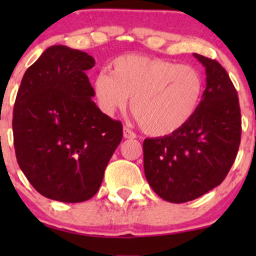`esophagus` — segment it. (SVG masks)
I'll use <instances>...</instances> for the list:
<instances>
[{
	"instance_id": "esophagus-1",
	"label": "esophagus",
	"mask_w": 256,
	"mask_h": 256,
	"mask_svg": "<svg viewBox=\"0 0 256 256\" xmlns=\"http://www.w3.org/2000/svg\"><path fill=\"white\" fill-rule=\"evenodd\" d=\"M122 135H124V138H136L135 134H134L132 131H131L130 128H124Z\"/></svg>"
}]
</instances>
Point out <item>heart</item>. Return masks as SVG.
<instances>
[{
	"mask_svg": "<svg viewBox=\"0 0 256 256\" xmlns=\"http://www.w3.org/2000/svg\"><path fill=\"white\" fill-rule=\"evenodd\" d=\"M112 73L102 70L94 78V94L108 115L131 112L146 134L167 136L182 128L200 105L203 79L200 72L161 58L128 54L114 59Z\"/></svg>",
	"mask_w": 256,
	"mask_h": 256,
	"instance_id": "obj_1",
	"label": "heart"
}]
</instances>
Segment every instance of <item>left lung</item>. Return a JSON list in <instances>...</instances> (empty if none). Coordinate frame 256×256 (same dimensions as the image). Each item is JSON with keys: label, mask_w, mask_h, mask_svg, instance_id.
Instances as JSON below:
<instances>
[{"label": "left lung", "mask_w": 256, "mask_h": 256, "mask_svg": "<svg viewBox=\"0 0 256 256\" xmlns=\"http://www.w3.org/2000/svg\"><path fill=\"white\" fill-rule=\"evenodd\" d=\"M193 56L207 76L197 112L176 132L144 141L147 182L171 203L193 200L220 184L233 166L242 135L238 94L228 73L216 60Z\"/></svg>", "instance_id": "1"}]
</instances>
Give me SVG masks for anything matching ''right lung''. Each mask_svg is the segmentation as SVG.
<instances>
[{"mask_svg": "<svg viewBox=\"0 0 256 256\" xmlns=\"http://www.w3.org/2000/svg\"><path fill=\"white\" fill-rule=\"evenodd\" d=\"M94 66L85 52L52 46L20 82L12 121L17 162L49 200L79 203L95 196L122 138L120 121L92 100L85 72Z\"/></svg>", "mask_w": 256, "mask_h": 256, "instance_id": "right-lung-1", "label": "right lung"}]
</instances>
